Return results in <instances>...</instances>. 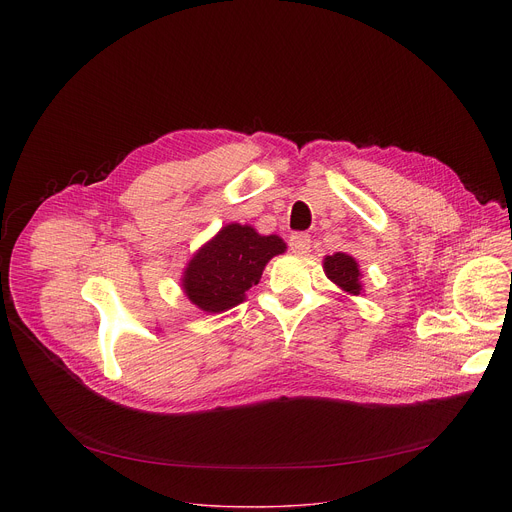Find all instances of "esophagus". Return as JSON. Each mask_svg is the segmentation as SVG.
I'll use <instances>...</instances> for the list:
<instances>
[{"mask_svg": "<svg viewBox=\"0 0 512 512\" xmlns=\"http://www.w3.org/2000/svg\"><path fill=\"white\" fill-rule=\"evenodd\" d=\"M310 245H312V239L306 233H294V235L289 237V247H291V251H294V253L304 255V253L310 251Z\"/></svg>", "mask_w": 512, "mask_h": 512, "instance_id": "34e87169", "label": "esophagus"}]
</instances>
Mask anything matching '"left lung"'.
Returning <instances> with one entry per match:
<instances>
[{
    "mask_svg": "<svg viewBox=\"0 0 512 512\" xmlns=\"http://www.w3.org/2000/svg\"><path fill=\"white\" fill-rule=\"evenodd\" d=\"M324 271L328 275V279H332L338 287H342L348 294L358 296L360 294V271H358V263L346 255V253H334L328 255L324 259Z\"/></svg>",
    "mask_w": 512,
    "mask_h": 512,
    "instance_id": "1",
    "label": "left lung"
}]
</instances>
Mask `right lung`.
<instances>
[{
	"mask_svg": "<svg viewBox=\"0 0 512 512\" xmlns=\"http://www.w3.org/2000/svg\"><path fill=\"white\" fill-rule=\"evenodd\" d=\"M283 251L285 243L275 235L227 225L188 263L182 279L186 296L204 312L231 310L259 283L267 261Z\"/></svg>",
	"mask_w": 512,
	"mask_h": 512,
	"instance_id": "add662e5",
	"label": "right lung"
}]
</instances>
